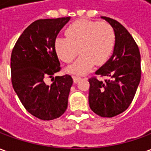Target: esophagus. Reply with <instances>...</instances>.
Masks as SVG:
<instances>
[{
    "label": "esophagus",
    "instance_id": "obj_1",
    "mask_svg": "<svg viewBox=\"0 0 151 151\" xmlns=\"http://www.w3.org/2000/svg\"><path fill=\"white\" fill-rule=\"evenodd\" d=\"M73 82L77 83L78 81L81 80V77H79V76H73Z\"/></svg>",
    "mask_w": 151,
    "mask_h": 151
}]
</instances>
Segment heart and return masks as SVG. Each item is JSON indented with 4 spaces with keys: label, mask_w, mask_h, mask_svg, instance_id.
I'll use <instances>...</instances> for the list:
<instances>
[{
    "label": "heart",
    "mask_w": 151,
    "mask_h": 151,
    "mask_svg": "<svg viewBox=\"0 0 151 151\" xmlns=\"http://www.w3.org/2000/svg\"><path fill=\"white\" fill-rule=\"evenodd\" d=\"M66 38L55 40V51L64 62L73 60L79 52L81 56L67 71L75 74L87 73L96 65L105 63L111 56L116 43L113 27L106 22L79 20L66 29Z\"/></svg>",
    "instance_id": "1"
}]
</instances>
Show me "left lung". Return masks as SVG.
<instances>
[{
	"label": "left lung",
	"mask_w": 151,
	"mask_h": 151,
	"mask_svg": "<svg viewBox=\"0 0 151 151\" xmlns=\"http://www.w3.org/2000/svg\"><path fill=\"white\" fill-rule=\"evenodd\" d=\"M101 18L113 27L116 43L111 57L95 72L108 79H89V105L100 116L113 117L125 111L134 98L141 80V56L125 27L112 18Z\"/></svg>",
	"instance_id": "1"
}]
</instances>
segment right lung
I'll return each mask as SVG.
<instances>
[{
    "instance_id": "add662e5",
    "label": "right lung",
    "mask_w": 151,
    "mask_h": 151,
    "mask_svg": "<svg viewBox=\"0 0 151 151\" xmlns=\"http://www.w3.org/2000/svg\"><path fill=\"white\" fill-rule=\"evenodd\" d=\"M70 17L40 19L32 22L18 38L12 51V85L26 110L40 120H51L66 111L71 76H56L51 85L46 83L59 72L60 61L55 40Z\"/></svg>"
}]
</instances>
